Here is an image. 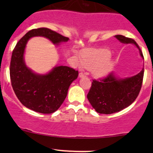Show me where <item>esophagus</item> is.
<instances>
[{
	"label": "esophagus",
	"mask_w": 153,
	"mask_h": 153,
	"mask_svg": "<svg viewBox=\"0 0 153 153\" xmlns=\"http://www.w3.org/2000/svg\"><path fill=\"white\" fill-rule=\"evenodd\" d=\"M85 75H84V74H82V73H79V78H85Z\"/></svg>",
	"instance_id": "obj_1"
}]
</instances>
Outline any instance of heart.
I'll use <instances>...</instances> for the list:
<instances>
[{
  "mask_svg": "<svg viewBox=\"0 0 153 153\" xmlns=\"http://www.w3.org/2000/svg\"><path fill=\"white\" fill-rule=\"evenodd\" d=\"M111 52L106 50H88L81 52L80 64L88 70H91L96 78H103L108 75L114 68V63L108 59Z\"/></svg>",
  "mask_w": 153,
  "mask_h": 153,
  "instance_id": "b5f03b06",
  "label": "heart"
}]
</instances>
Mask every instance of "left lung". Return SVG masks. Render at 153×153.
Here are the masks:
<instances>
[{
  "instance_id": "obj_1",
  "label": "left lung",
  "mask_w": 153,
  "mask_h": 153,
  "mask_svg": "<svg viewBox=\"0 0 153 153\" xmlns=\"http://www.w3.org/2000/svg\"><path fill=\"white\" fill-rule=\"evenodd\" d=\"M114 36L120 42L136 46L144 59L141 50L134 39L122 35ZM143 76L144 68L138 74L127 78H120L114 72H111L99 81L93 80L87 98L98 113L110 114L120 111L130 106L137 99L141 89Z\"/></svg>"
}]
</instances>
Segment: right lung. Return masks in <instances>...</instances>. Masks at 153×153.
I'll list each match as a JSON object with an SVG mask.
<instances>
[{
  "instance_id": "add662e5",
  "label": "right lung",
  "mask_w": 153,
  "mask_h": 153,
  "mask_svg": "<svg viewBox=\"0 0 153 153\" xmlns=\"http://www.w3.org/2000/svg\"><path fill=\"white\" fill-rule=\"evenodd\" d=\"M42 36L55 46L67 42L69 38L47 28L28 31L19 41L13 51L10 65L11 85L21 103L29 109L42 114H52L60 107L71 84L78 71L68 66H54L45 73H35L26 65L24 54L31 38Z\"/></svg>"
}]
</instances>
